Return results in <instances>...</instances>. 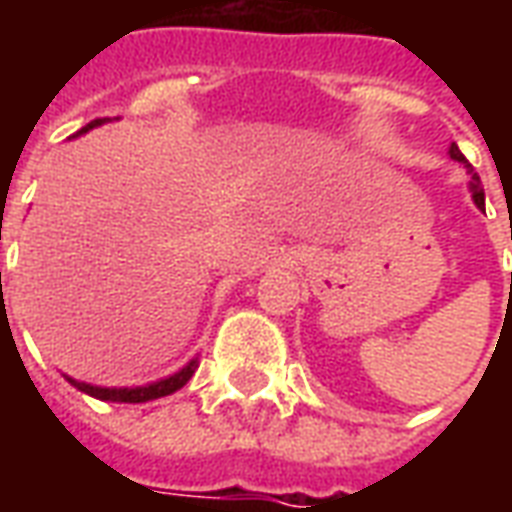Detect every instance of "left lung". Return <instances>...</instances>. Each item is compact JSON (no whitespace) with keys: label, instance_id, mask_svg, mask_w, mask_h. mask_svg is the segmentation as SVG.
I'll use <instances>...</instances> for the list:
<instances>
[{"label":"left lung","instance_id":"8db88e82","mask_svg":"<svg viewBox=\"0 0 512 512\" xmlns=\"http://www.w3.org/2000/svg\"><path fill=\"white\" fill-rule=\"evenodd\" d=\"M450 158L452 161H461L463 167H469V161H466V156H463L461 150H458V145H455V142L450 145ZM469 172H472V167H469ZM469 189H472L474 205H477L480 211H485V191H483V186H480V178H477L474 172H472V180H469ZM510 238H512V224H510Z\"/></svg>","mask_w":512,"mask_h":512}]
</instances>
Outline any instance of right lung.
Masks as SVG:
<instances>
[{
  "mask_svg": "<svg viewBox=\"0 0 512 512\" xmlns=\"http://www.w3.org/2000/svg\"><path fill=\"white\" fill-rule=\"evenodd\" d=\"M106 123V117H98L93 123H87V126L79 131H90V128L101 126ZM194 370H197V359H191L189 365L178 370L175 376L161 378L156 384H147V386H93V384H84V381H76V378H68L79 392L90 397H98V400H112V403H147V400H156V397H167L172 392H178L180 386H186L191 376H194Z\"/></svg>",
  "mask_w": 512,
  "mask_h": 512,
  "instance_id": "obj_1",
  "label": "right lung"
}]
</instances>
